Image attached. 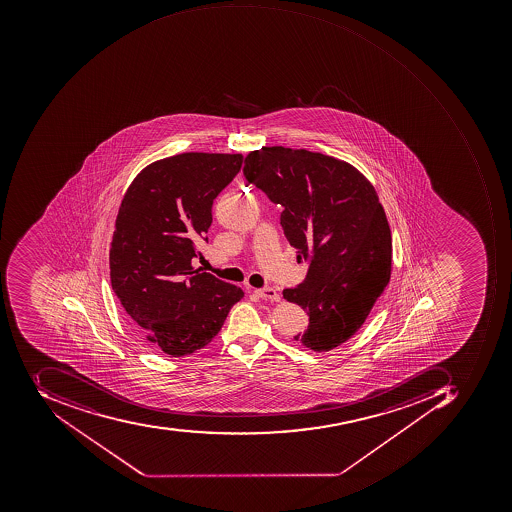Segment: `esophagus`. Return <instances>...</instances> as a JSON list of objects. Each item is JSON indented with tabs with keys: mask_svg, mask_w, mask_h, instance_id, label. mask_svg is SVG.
<instances>
[{
	"mask_svg": "<svg viewBox=\"0 0 512 512\" xmlns=\"http://www.w3.org/2000/svg\"><path fill=\"white\" fill-rule=\"evenodd\" d=\"M254 293L262 299H270V301H279L281 299V295L276 292L275 289H270V287H265V289H256Z\"/></svg>",
	"mask_w": 512,
	"mask_h": 512,
	"instance_id": "34e87169",
	"label": "esophagus"
}]
</instances>
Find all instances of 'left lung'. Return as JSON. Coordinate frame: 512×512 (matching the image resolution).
I'll return each mask as SVG.
<instances>
[{
	"label": "left lung",
	"mask_w": 512,
	"mask_h": 512,
	"mask_svg": "<svg viewBox=\"0 0 512 512\" xmlns=\"http://www.w3.org/2000/svg\"><path fill=\"white\" fill-rule=\"evenodd\" d=\"M244 174L282 205L289 244L310 259L306 281L282 292L309 315L295 340L332 351L359 331L390 282L393 245L379 195L357 167L306 149L254 150Z\"/></svg>",
	"instance_id": "obj_1"
}]
</instances>
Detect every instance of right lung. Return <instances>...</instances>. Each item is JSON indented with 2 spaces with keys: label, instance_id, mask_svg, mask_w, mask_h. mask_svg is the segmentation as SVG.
Instances as JSON below:
<instances>
[{
  "label": "right lung",
  "instance_id": "obj_1",
  "mask_svg": "<svg viewBox=\"0 0 512 512\" xmlns=\"http://www.w3.org/2000/svg\"><path fill=\"white\" fill-rule=\"evenodd\" d=\"M242 161V153H180L144 167L124 194L110 281L150 349L183 357L205 348L244 298L240 287L192 267L213 223L214 199Z\"/></svg>",
  "mask_w": 512,
  "mask_h": 512
}]
</instances>
